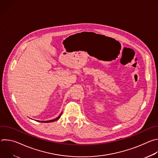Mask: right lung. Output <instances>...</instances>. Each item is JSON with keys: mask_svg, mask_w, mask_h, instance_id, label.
I'll return each mask as SVG.
<instances>
[{"mask_svg": "<svg viewBox=\"0 0 158 158\" xmlns=\"http://www.w3.org/2000/svg\"><path fill=\"white\" fill-rule=\"evenodd\" d=\"M61 114H62V113L59 115V117H57V118H56V119H52V120H50V121H36L41 122V123H51V122H54V121H56L58 120V119L60 118V117Z\"/></svg>", "mask_w": 158, "mask_h": 158, "instance_id": "1", "label": "right lung"}]
</instances>
